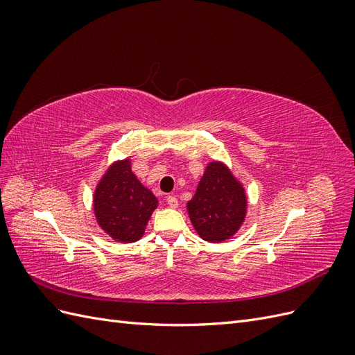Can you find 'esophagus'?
<instances>
[{"instance_id":"obj_1","label":"esophagus","mask_w":355,"mask_h":355,"mask_svg":"<svg viewBox=\"0 0 355 355\" xmlns=\"http://www.w3.org/2000/svg\"><path fill=\"white\" fill-rule=\"evenodd\" d=\"M167 204H168L171 209H176L179 206V201H178V198L175 196H168L167 197Z\"/></svg>"}]
</instances>
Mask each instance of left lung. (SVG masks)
<instances>
[{
	"label": "left lung",
	"instance_id": "left-lung-1",
	"mask_svg": "<svg viewBox=\"0 0 355 355\" xmlns=\"http://www.w3.org/2000/svg\"><path fill=\"white\" fill-rule=\"evenodd\" d=\"M247 198L228 167L213 161L201 178L188 213L200 237L222 243L239 231L245 216Z\"/></svg>",
	"mask_w": 355,
	"mask_h": 355
}]
</instances>
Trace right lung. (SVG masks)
Masks as SVG:
<instances>
[{"label": "right lung", "instance_id": "right-lung-1", "mask_svg": "<svg viewBox=\"0 0 355 355\" xmlns=\"http://www.w3.org/2000/svg\"><path fill=\"white\" fill-rule=\"evenodd\" d=\"M157 198L130 168V161L115 163L94 192V214L101 228L121 243L137 241L144 235Z\"/></svg>", "mask_w": 355, "mask_h": 355}]
</instances>
